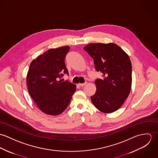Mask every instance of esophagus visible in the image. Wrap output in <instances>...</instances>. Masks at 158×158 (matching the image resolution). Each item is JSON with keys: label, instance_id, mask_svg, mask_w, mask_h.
I'll list each match as a JSON object with an SVG mask.
<instances>
[{"label": "esophagus", "instance_id": "obj_1", "mask_svg": "<svg viewBox=\"0 0 158 158\" xmlns=\"http://www.w3.org/2000/svg\"><path fill=\"white\" fill-rule=\"evenodd\" d=\"M86 85V83H79V84H78V86H80V87H83V86H85Z\"/></svg>", "mask_w": 158, "mask_h": 158}]
</instances>
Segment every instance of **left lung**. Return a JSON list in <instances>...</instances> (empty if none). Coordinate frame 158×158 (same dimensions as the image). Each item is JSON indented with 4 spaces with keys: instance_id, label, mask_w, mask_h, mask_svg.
Returning a JSON list of instances; mask_svg holds the SVG:
<instances>
[{
    "instance_id": "left-lung-1",
    "label": "left lung",
    "mask_w": 158,
    "mask_h": 158,
    "mask_svg": "<svg viewBox=\"0 0 158 158\" xmlns=\"http://www.w3.org/2000/svg\"><path fill=\"white\" fill-rule=\"evenodd\" d=\"M93 58L97 72L104 78L95 81L97 90L90 99L104 113L118 110L128 98L132 84V66L128 54L114 43H90L84 48Z\"/></svg>"
}]
</instances>
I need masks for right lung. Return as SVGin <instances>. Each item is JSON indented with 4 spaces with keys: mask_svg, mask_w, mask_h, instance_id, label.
<instances>
[{
    "mask_svg": "<svg viewBox=\"0 0 158 158\" xmlns=\"http://www.w3.org/2000/svg\"><path fill=\"white\" fill-rule=\"evenodd\" d=\"M69 46L50 48L33 60L27 75L28 91L38 108L44 113L57 115L70 104L76 85L58 79L68 74L64 60Z\"/></svg>",
    "mask_w": 158,
    "mask_h": 158,
    "instance_id": "obj_1",
    "label": "right lung"
}]
</instances>
